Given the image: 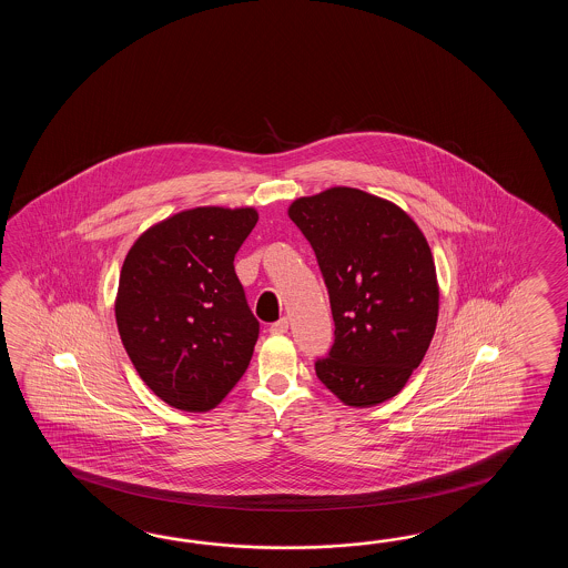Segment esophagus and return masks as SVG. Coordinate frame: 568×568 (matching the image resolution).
I'll return each instance as SVG.
<instances>
[{
  "mask_svg": "<svg viewBox=\"0 0 568 568\" xmlns=\"http://www.w3.org/2000/svg\"><path fill=\"white\" fill-rule=\"evenodd\" d=\"M270 333L272 335H284L288 333V318H280L274 325L270 326Z\"/></svg>",
  "mask_w": 568,
  "mask_h": 568,
  "instance_id": "1",
  "label": "esophagus"
}]
</instances>
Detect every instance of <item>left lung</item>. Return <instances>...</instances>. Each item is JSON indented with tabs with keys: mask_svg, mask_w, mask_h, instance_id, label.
<instances>
[{
	"mask_svg": "<svg viewBox=\"0 0 568 568\" xmlns=\"http://www.w3.org/2000/svg\"><path fill=\"white\" fill-rule=\"evenodd\" d=\"M288 217L313 245L335 321L316 377L355 408L394 398L423 362L438 318L423 231L398 205L349 186L296 199Z\"/></svg>",
	"mask_w": 568,
	"mask_h": 568,
	"instance_id": "obj_1",
	"label": "left lung"
}]
</instances>
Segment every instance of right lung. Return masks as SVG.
I'll use <instances>...</instances> for the list:
<instances>
[{"label":"right lung","instance_id":"1","mask_svg":"<svg viewBox=\"0 0 568 568\" xmlns=\"http://www.w3.org/2000/svg\"><path fill=\"white\" fill-rule=\"evenodd\" d=\"M255 223L254 206L186 209L145 230L123 260L121 343L172 408H215L250 365L260 323L233 260Z\"/></svg>","mask_w":568,"mask_h":568}]
</instances>
